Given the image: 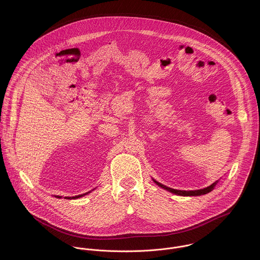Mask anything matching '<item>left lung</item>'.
<instances>
[{"label":"left lung","mask_w":260,"mask_h":260,"mask_svg":"<svg viewBox=\"0 0 260 260\" xmlns=\"http://www.w3.org/2000/svg\"><path fill=\"white\" fill-rule=\"evenodd\" d=\"M153 181H154L157 185L160 186L162 189H165V190H167V191H169V192H171V193H173V194H175V195H178V196H201V195L208 194V193H210V192H211V191L214 189V187H215V185H216L217 182H218V180H217V181L213 182L211 185L208 186V187H206V188H203V189L185 191V190H176V189L170 188V187H168V186L164 185V184H161L160 182H158V181L155 180V179H153Z\"/></svg>","instance_id":"1"}]
</instances>
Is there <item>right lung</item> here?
Returning <instances> with one entry per match:
<instances>
[{"label": "right lung", "instance_id": "1", "mask_svg": "<svg viewBox=\"0 0 260 260\" xmlns=\"http://www.w3.org/2000/svg\"><path fill=\"white\" fill-rule=\"evenodd\" d=\"M88 193H90V191L89 192H87V193H85V194H83V195H78V196H75V197H64L65 199H67V200H76V199L81 198V197H83V196H85V195H87ZM55 198L60 199L62 198L61 196H54Z\"/></svg>", "mask_w": 260, "mask_h": 260}]
</instances>
